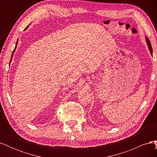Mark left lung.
<instances>
[{
    "mask_svg": "<svg viewBox=\"0 0 157 157\" xmlns=\"http://www.w3.org/2000/svg\"><path fill=\"white\" fill-rule=\"evenodd\" d=\"M145 40H146V42H147V46H148V48H149V50L150 51V53H151V56H153V49H152L151 42H150L149 39L147 36H145Z\"/></svg>",
    "mask_w": 157,
    "mask_h": 157,
    "instance_id": "8db88e82",
    "label": "left lung"
}]
</instances>
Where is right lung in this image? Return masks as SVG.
I'll list each match as a JSON object with an SVG mask.
<instances>
[{
  "label": "right lung",
  "instance_id": "add662e5",
  "mask_svg": "<svg viewBox=\"0 0 157 157\" xmlns=\"http://www.w3.org/2000/svg\"><path fill=\"white\" fill-rule=\"evenodd\" d=\"M29 27V26H27L25 29V30H26V29H27V28ZM17 44H18V39L17 40V42H16V46H15V48H14V50H13V53H12V56H11V59H10V63H11V61H12V58H13V53L14 52H15V51H16V48H17Z\"/></svg>",
  "mask_w": 157,
  "mask_h": 157
}]
</instances>
